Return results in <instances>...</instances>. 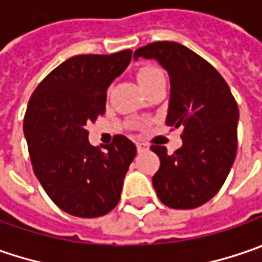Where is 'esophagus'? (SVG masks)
I'll return each instance as SVG.
<instances>
[{"instance_id":"1","label":"esophagus","mask_w":262,"mask_h":262,"mask_svg":"<svg viewBox=\"0 0 262 262\" xmlns=\"http://www.w3.org/2000/svg\"><path fill=\"white\" fill-rule=\"evenodd\" d=\"M136 148H138V152H145V151H148V146L142 142H138L136 143Z\"/></svg>"}]
</instances>
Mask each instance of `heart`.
<instances>
[{
	"instance_id": "b5f03b06",
	"label": "heart",
	"mask_w": 262,
	"mask_h": 262,
	"mask_svg": "<svg viewBox=\"0 0 262 262\" xmlns=\"http://www.w3.org/2000/svg\"><path fill=\"white\" fill-rule=\"evenodd\" d=\"M158 77H163V73L155 67H143L138 72V82L142 86V89L149 83H152L154 80H157Z\"/></svg>"
}]
</instances>
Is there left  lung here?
<instances>
[{
    "instance_id": "left-lung-1",
    "label": "left lung",
    "mask_w": 262,
    "mask_h": 262,
    "mask_svg": "<svg viewBox=\"0 0 262 262\" xmlns=\"http://www.w3.org/2000/svg\"><path fill=\"white\" fill-rule=\"evenodd\" d=\"M141 57L155 60L168 74L165 124L183 129V143L174 154L168 155L165 146H151L161 161L154 189L170 208H196L220 190L233 165L237 104L222 74L185 45L154 42L135 51V60Z\"/></svg>"
}]
</instances>
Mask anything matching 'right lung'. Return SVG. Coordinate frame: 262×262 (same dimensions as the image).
Listing matches in <instances>:
<instances>
[{
  "label": "right lung",
  "instance_id": "obj_1",
  "mask_svg": "<svg viewBox=\"0 0 262 262\" xmlns=\"http://www.w3.org/2000/svg\"><path fill=\"white\" fill-rule=\"evenodd\" d=\"M130 60L132 50L72 57L29 99L23 132L35 176L52 202L74 217H101L119 204L136 146L117 135L101 151L88 141L86 124L104 114L107 89Z\"/></svg>",
  "mask_w": 262,
  "mask_h": 262
}]
</instances>
